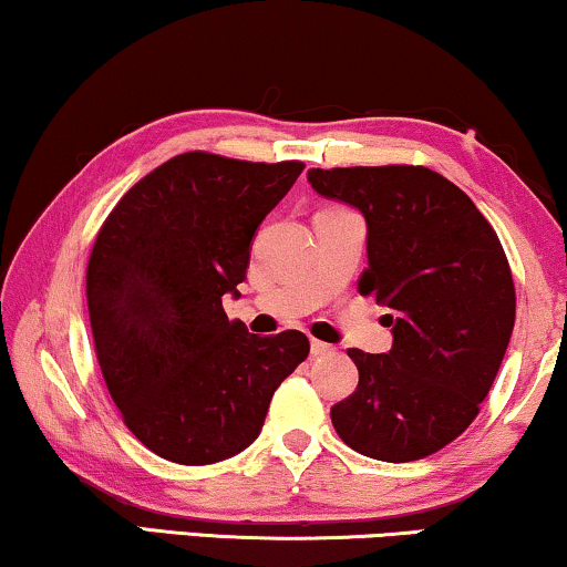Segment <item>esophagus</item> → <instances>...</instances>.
I'll list each match as a JSON object with an SVG mask.
<instances>
[{
	"mask_svg": "<svg viewBox=\"0 0 567 567\" xmlns=\"http://www.w3.org/2000/svg\"><path fill=\"white\" fill-rule=\"evenodd\" d=\"M331 352H333V347L326 344V341H318V339L310 341V354H313V357H323V354H331Z\"/></svg>",
	"mask_w": 567,
	"mask_h": 567,
	"instance_id": "esophagus-1",
	"label": "esophagus"
}]
</instances>
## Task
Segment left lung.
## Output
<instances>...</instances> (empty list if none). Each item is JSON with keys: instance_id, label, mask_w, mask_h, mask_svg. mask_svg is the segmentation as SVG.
<instances>
[{"instance_id": "left-lung-1", "label": "left lung", "mask_w": 567, "mask_h": 567, "mask_svg": "<svg viewBox=\"0 0 567 567\" xmlns=\"http://www.w3.org/2000/svg\"><path fill=\"white\" fill-rule=\"evenodd\" d=\"M310 187L367 220L360 292L388 308L393 349H349L360 382L331 409L364 457L411 462L465 432L504 362L516 292L504 246L475 203L426 166L310 169Z\"/></svg>"}]
</instances>
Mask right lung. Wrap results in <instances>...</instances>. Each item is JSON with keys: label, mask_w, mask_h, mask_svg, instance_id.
<instances>
[{"label": "right lung", "mask_w": 567, "mask_h": 567, "mask_svg": "<svg viewBox=\"0 0 567 567\" xmlns=\"http://www.w3.org/2000/svg\"><path fill=\"white\" fill-rule=\"evenodd\" d=\"M300 162L189 151L133 185L86 267L94 352L135 440L179 465H213L257 440L275 390L306 360V333L257 337L228 321L251 241Z\"/></svg>", "instance_id": "obj_1"}]
</instances>
